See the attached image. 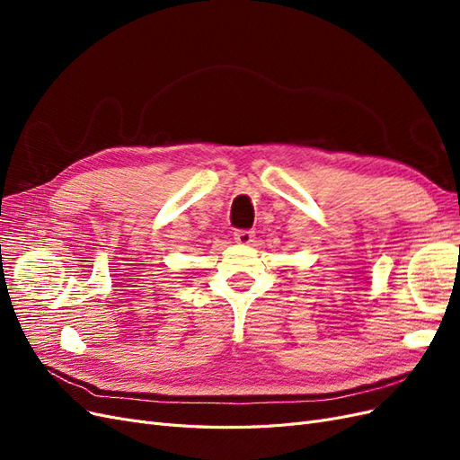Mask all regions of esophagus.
<instances>
[{
  "mask_svg": "<svg viewBox=\"0 0 460 460\" xmlns=\"http://www.w3.org/2000/svg\"><path fill=\"white\" fill-rule=\"evenodd\" d=\"M253 238H255V234L252 230L234 232V240H235V243H240V245H249L253 242Z\"/></svg>",
  "mask_w": 460,
  "mask_h": 460,
  "instance_id": "34e87169",
  "label": "esophagus"
}]
</instances>
